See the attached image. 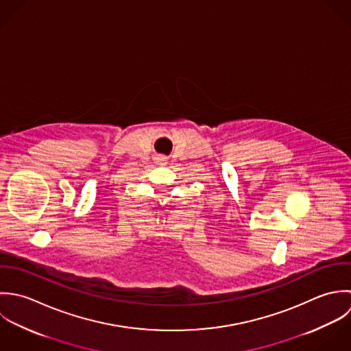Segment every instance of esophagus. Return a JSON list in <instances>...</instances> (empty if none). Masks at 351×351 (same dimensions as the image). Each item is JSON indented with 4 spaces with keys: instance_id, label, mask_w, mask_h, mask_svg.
Instances as JSON below:
<instances>
[{
    "instance_id": "1",
    "label": "esophagus",
    "mask_w": 351,
    "mask_h": 351,
    "mask_svg": "<svg viewBox=\"0 0 351 351\" xmlns=\"http://www.w3.org/2000/svg\"><path fill=\"white\" fill-rule=\"evenodd\" d=\"M158 162H160L161 165H165V164H167V157L160 156V157H158Z\"/></svg>"
}]
</instances>
